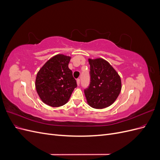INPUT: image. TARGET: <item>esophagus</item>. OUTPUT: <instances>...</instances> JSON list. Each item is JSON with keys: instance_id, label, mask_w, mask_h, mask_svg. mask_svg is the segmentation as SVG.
<instances>
[{"instance_id": "34e87169", "label": "esophagus", "mask_w": 160, "mask_h": 160, "mask_svg": "<svg viewBox=\"0 0 160 160\" xmlns=\"http://www.w3.org/2000/svg\"><path fill=\"white\" fill-rule=\"evenodd\" d=\"M77 85H79V84H80V79H77Z\"/></svg>"}]
</instances>
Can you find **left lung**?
I'll return each instance as SVG.
<instances>
[{
  "label": "left lung",
  "mask_w": 160,
  "mask_h": 160,
  "mask_svg": "<svg viewBox=\"0 0 160 160\" xmlns=\"http://www.w3.org/2000/svg\"><path fill=\"white\" fill-rule=\"evenodd\" d=\"M89 85L84 89L88 103L95 109L108 108L119 96L122 82L118 73L103 59H89Z\"/></svg>",
  "instance_id": "obj_1"
}]
</instances>
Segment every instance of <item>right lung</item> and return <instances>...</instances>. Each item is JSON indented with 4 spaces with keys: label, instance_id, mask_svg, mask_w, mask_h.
Returning <instances> with one entry per match:
<instances>
[{
    "label": "right lung",
    "instance_id": "right-lung-1",
    "mask_svg": "<svg viewBox=\"0 0 160 160\" xmlns=\"http://www.w3.org/2000/svg\"><path fill=\"white\" fill-rule=\"evenodd\" d=\"M70 59V57L57 55L48 61L37 75V93L43 102L51 107L65 105L77 87L68 67Z\"/></svg>",
    "mask_w": 160,
    "mask_h": 160
}]
</instances>
